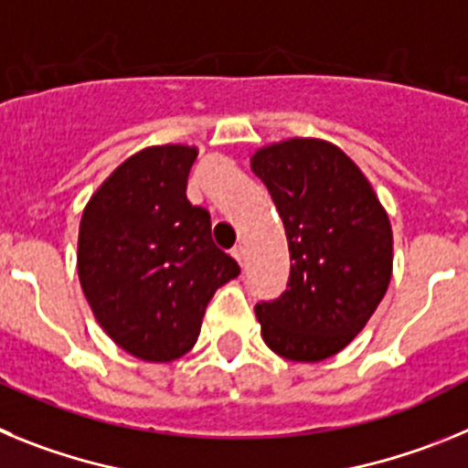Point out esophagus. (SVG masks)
Here are the masks:
<instances>
[{
	"label": "esophagus",
	"instance_id": "esophagus-1",
	"mask_svg": "<svg viewBox=\"0 0 468 468\" xmlns=\"http://www.w3.org/2000/svg\"><path fill=\"white\" fill-rule=\"evenodd\" d=\"M231 255L237 258L239 264H243V246H234V248H231Z\"/></svg>",
	"mask_w": 468,
	"mask_h": 468
}]
</instances>
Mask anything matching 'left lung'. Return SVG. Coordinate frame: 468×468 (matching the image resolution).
<instances>
[{"instance_id": "obj_1", "label": "left lung", "mask_w": 468, "mask_h": 468, "mask_svg": "<svg viewBox=\"0 0 468 468\" xmlns=\"http://www.w3.org/2000/svg\"><path fill=\"white\" fill-rule=\"evenodd\" d=\"M288 237L291 276L255 304L262 337L291 361H324L370 321L391 279V225L358 166L340 147L295 138L255 152Z\"/></svg>"}]
</instances>
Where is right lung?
<instances>
[{
  "label": "right lung",
  "mask_w": 468,
  "mask_h": 468,
  "mask_svg": "<svg viewBox=\"0 0 468 468\" xmlns=\"http://www.w3.org/2000/svg\"><path fill=\"white\" fill-rule=\"evenodd\" d=\"M197 150L147 147L90 197L80 225V281L98 324L143 361L187 354L215 291L239 276L213 243L210 213L192 206Z\"/></svg>",
  "instance_id": "right-lung-1"
}]
</instances>
